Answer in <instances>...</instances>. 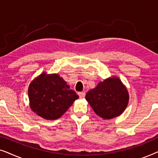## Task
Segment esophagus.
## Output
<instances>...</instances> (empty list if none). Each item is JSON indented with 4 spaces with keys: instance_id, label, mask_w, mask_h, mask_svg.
<instances>
[{
    "instance_id": "obj_1",
    "label": "esophagus",
    "mask_w": 158,
    "mask_h": 158,
    "mask_svg": "<svg viewBox=\"0 0 158 158\" xmlns=\"http://www.w3.org/2000/svg\"><path fill=\"white\" fill-rule=\"evenodd\" d=\"M78 95H79L80 98H84V97H85V92H80V93H78Z\"/></svg>"
}]
</instances>
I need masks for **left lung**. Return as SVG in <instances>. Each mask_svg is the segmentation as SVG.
<instances>
[{
	"label": "left lung",
	"mask_w": 158,
	"mask_h": 158,
	"mask_svg": "<svg viewBox=\"0 0 158 158\" xmlns=\"http://www.w3.org/2000/svg\"><path fill=\"white\" fill-rule=\"evenodd\" d=\"M85 99L97 115L103 119L120 116L128 105L127 88L118 77H108L86 94Z\"/></svg>",
	"instance_id": "1"
}]
</instances>
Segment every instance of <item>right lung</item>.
<instances>
[{
	"instance_id": "obj_1",
	"label": "right lung",
	"mask_w": 158,
	"mask_h": 158,
	"mask_svg": "<svg viewBox=\"0 0 158 158\" xmlns=\"http://www.w3.org/2000/svg\"><path fill=\"white\" fill-rule=\"evenodd\" d=\"M28 96L32 111L47 120L59 118L79 98L62 77L46 72L30 83Z\"/></svg>"
}]
</instances>
